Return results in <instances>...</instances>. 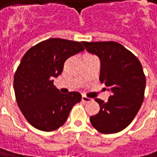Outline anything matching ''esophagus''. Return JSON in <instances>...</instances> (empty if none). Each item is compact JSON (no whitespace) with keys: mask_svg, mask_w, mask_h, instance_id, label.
<instances>
[{"mask_svg":"<svg viewBox=\"0 0 157 157\" xmlns=\"http://www.w3.org/2000/svg\"><path fill=\"white\" fill-rule=\"evenodd\" d=\"M91 101V98H89V97H87V96H86V95H82V102H84V103H88V102H90Z\"/></svg>","mask_w":157,"mask_h":157,"instance_id":"esophagus-1","label":"esophagus"}]
</instances>
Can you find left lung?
<instances>
[{
  "instance_id": "obj_1",
  "label": "left lung",
  "mask_w": 157,
  "mask_h": 157,
  "mask_svg": "<svg viewBox=\"0 0 157 157\" xmlns=\"http://www.w3.org/2000/svg\"><path fill=\"white\" fill-rule=\"evenodd\" d=\"M82 44L88 52L99 57L100 82L112 93L107 102L95 99L100 111L90 117L91 124L101 133H117L129 126L143 103L146 77L142 65L131 52L116 42Z\"/></svg>"
}]
</instances>
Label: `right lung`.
I'll list each match as a JSON object with an SVG mask.
<instances>
[{
  "label": "right lung",
  "instance_id": "add662e5",
  "mask_svg": "<svg viewBox=\"0 0 157 157\" xmlns=\"http://www.w3.org/2000/svg\"><path fill=\"white\" fill-rule=\"evenodd\" d=\"M82 51L79 42L50 38L32 46L23 56L14 76V91L20 111L36 129H59L74 105L81 101L78 92L62 94L53 78L62 72L68 58Z\"/></svg>",
  "mask_w": 157,
  "mask_h": 157
}]
</instances>
